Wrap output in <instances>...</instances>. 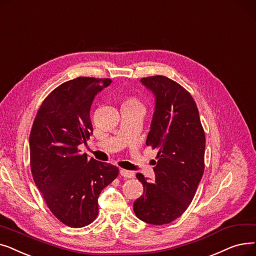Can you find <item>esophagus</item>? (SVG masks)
Wrapping results in <instances>:
<instances>
[{"instance_id": "obj_1", "label": "esophagus", "mask_w": 256, "mask_h": 256, "mask_svg": "<svg viewBox=\"0 0 256 256\" xmlns=\"http://www.w3.org/2000/svg\"><path fill=\"white\" fill-rule=\"evenodd\" d=\"M120 176H123L125 178H133V177H134V172L128 171V170H120Z\"/></svg>"}]
</instances>
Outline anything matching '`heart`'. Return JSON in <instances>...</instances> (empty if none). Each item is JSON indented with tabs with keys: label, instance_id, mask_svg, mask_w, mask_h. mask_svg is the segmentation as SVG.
<instances>
[{
	"label": "heart",
	"instance_id": "b5f03b06",
	"mask_svg": "<svg viewBox=\"0 0 256 256\" xmlns=\"http://www.w3.org/2000/svg\"><path fill=\"white\" fill-rule=\"evenodd\" d=\"M125 103H129V104H138V102L136 101V100H134V99H129V100H127ZM140 105V104H138Z\"/></svg>",
	"mask_w": 256,
	"mask_h": 256
}]
</instances>
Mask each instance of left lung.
I'll use <instances>...</instances> for the list:
<instances>
[{"label": "left lung", "mask_w": 256, "mask_h": 256, "mask_svg": "<svg viewBox=\"0 0 256 256\" xmlns=\"http://www.w3.org/2000/svg\"><path fill=\"white\" fill-rule=\"evenodd\" d=\"M155 98L147 146L157 149L155 181L136 177L144 192L133 204L140 220L152 224L171 223L186 212L204 172L205 134L190 94L164 76L140 79Z\"/></svg>", "instance_id": "8db88e82"}]
</instances>
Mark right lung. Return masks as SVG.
I'll use <instances>...</instances> for the list:
<instances>
[{
	"instance_id": "obj_1",
	"label": "right lung",
	"mask_w": 256,
	"mask_h": 256,
	"mask_svg": "<svg viewBox=\"0 0 256 256\" xmlns=\"http://www.w3.org/2000/svg\"><path fill=\"white\" fill-rule=\"evenodd\" d=\"M110 79L79 77L48 94L31 129L30 166L48 208L64 224L80 228L98 216V198L118 168L79 153L92 134L90 116L94 96Z\"/></svg>"
}]
</instances>
